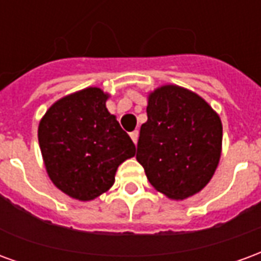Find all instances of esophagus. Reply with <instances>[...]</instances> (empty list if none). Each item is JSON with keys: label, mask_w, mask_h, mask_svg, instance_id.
<instances>
[{"label": "esophagus", "mask_w": 261, "mask_h": 261, "mask_svg": "<svg viewBox=\"0 0 261 261\" xmlns=\"http://www.w3.org/2000/svg\"><path fill=\"white\" fill-rule=\"evenodd\" d=\"M130 137H131V140H133V142L134 144H137V141H138V131H133V133H130Z\"/></svg>", "instance_id": "obj_1"}]
</instances>
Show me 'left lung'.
I'll return each instance as SVG.
<instances>
[{
	"instance_id": "1",
	"label": "left lung",
	"mask_w": 261,
	"mask_h": 261,
	"mask_svg": "<svg viewBox=\"0 0 261 261\" xmlns=\"http://www.w3.org/2000/svg\"><path fill=\"white\" fill-rule=\"evenodd\" d=\"M137 161L155 190L186 200L213 179L222 152L218 113L196 92L162 85L148 93Z\"/></svg>"
}]
</instances>
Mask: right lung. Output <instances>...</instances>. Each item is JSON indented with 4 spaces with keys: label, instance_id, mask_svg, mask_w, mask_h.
Returning <instances> with one entry per match:
<instances>
[{
    "label": "right lung",
    "instance_id": "1",
    "mask_svg": "<svg viewBox=\"0 0 261 261\" xmlns=\"http://www.w3.org/2000/svg\"><path fill=\"white\" fill-rule=\"evenodd\" d=\"M108 92L81 89L54 102L39 123L37 138L50 180L80 201L113 186L117 168L136 155V145L106 108Z\"/></svg>",
    "mask_w": 261,
    "mask_h": 261
}]
</instances>
